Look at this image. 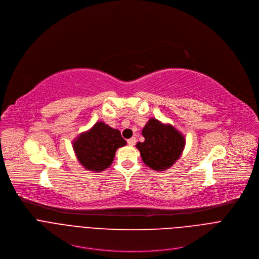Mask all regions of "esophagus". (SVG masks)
<instances>
[{"mask_svg": "<svg viewBox=\"0 0 259 259\" xmlns=\"http://www.w3.org/2000/svg\"><path fill=\"white\" fill-rule=\"evenodd\" d=\"M136 143H137V139H136L135 137H133V138H131V139L127 140V144H128L130 146H134Z\"/></svg>", "mask_w": 259, "mask_h": 259, "instance_id": "1", "label": "esophagus"}]
</instances>
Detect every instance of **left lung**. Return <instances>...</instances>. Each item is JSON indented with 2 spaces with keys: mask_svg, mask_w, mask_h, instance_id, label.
Instances as JSON below:
<instances>
[{
  "mask_svg": "<svg viewBox=\"0 0 259 259\" xmlns=\"http://www.w3.org/2000/svg\"><path fill=\"white\" fill-rule=\"evenodd\" d=\"M144 142L137 148L144 163L155 170L170 167L181 156L185 147V138L174 126L163 124L157 119H150L142 131Z\"/></svg>",
  "mask_w": 259,
  "mask_h": 259,
  "instance_id": "left-lung-1",
  "label": "left lung"
}]
</instances>
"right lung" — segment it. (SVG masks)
<instances>
[{"mask_svg": "<svg viewBox=\"0 0 259 259\" xmlns=\"http://www.w3.org/2000/svg\"><path fill=\"white\" fill-rule=\"evenodd\" d=\"M126 144L118 130L97 122L73 143L78 161L89 170L101 171L111 165L115 151Z\"/></svg>", "mask_w": 259, "mask_h": 259, "instance_id": "right-lung-1", "label": "right lung"}]
</instances>
